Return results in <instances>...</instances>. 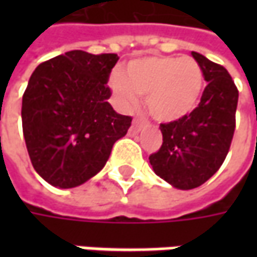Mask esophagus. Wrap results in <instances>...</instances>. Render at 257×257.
<instances>
[{
  "label": "esophagus",
  "mask_w": 257,
  "mask_h": 257,
  "mask_svg": "<svg viewBox=\"0 0 257 257\" xmlns=\"http://www.w3.org/2000/svg\"><path fill=\"white\" fill-rule=\"evenodd\" d=\"M142 127H143V123H142L140 120L134 118L133 124H132V130H133V132H140V130H142Z\"/></svg>",
  "instance_id": "34e87169"
}]
</instances>
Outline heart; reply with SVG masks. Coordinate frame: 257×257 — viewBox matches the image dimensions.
<instances>
[{
  "instance_id": "1",
  "label": "heart",
  "mask_w": 257,
  "mask_h": 257,
  "mask_svg": "<svg viewBox=\"0 0 257 257\" xmlns=\"http://www.w3.org/2000/svg\"><path fill=\"white\" fill-rule=\"evenodd\" d=\"M111 88L124 108H133L139 95L156 120L177 121L197 107L203 91V71L190 57L152 55L128 63L124 75L111 78Z\"/></svg>"
}]
</instances>
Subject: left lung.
<instances>
[{
    "label": "left lung",
    "instance_id": "8db88e82",
    "mask_svg": "<svg viewBox=\"0 0 257 257\" xmlns=\"http://www.w3.org/2000/svg\"><path fill=\"white\" fill-rule=\"evenodd\" d=\"M192 55L207 81L200 103L180 120L160 124L163 143L149 157L154 173L182 190L202 186L220 169L232 144L239 100L223 65L194 51Z\"/></svg>",
    "mask_w": 257,
    "mask_h": 257
}]
</instances>
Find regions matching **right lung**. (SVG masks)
Returning a JSON list of instances; mask_svg holds the SVG:
<instances>
[{"label": "right lung", "instance_id": "right-lung-1", "mask_svg": "<svg viewBox=\"0 0 257 257\" xmlns=\"http://www.w3.org/2000/svg\"><path fill=\"white\" fill-rule=\"evenodd\" d=\"M117 54L68 51L34 70L23 95V133L35 172L71 189L90 180L127 134L130 115L115 113L107 85Z\"/></svg>", "mask_w": 257, "mask_h": 257}]
</instances>
